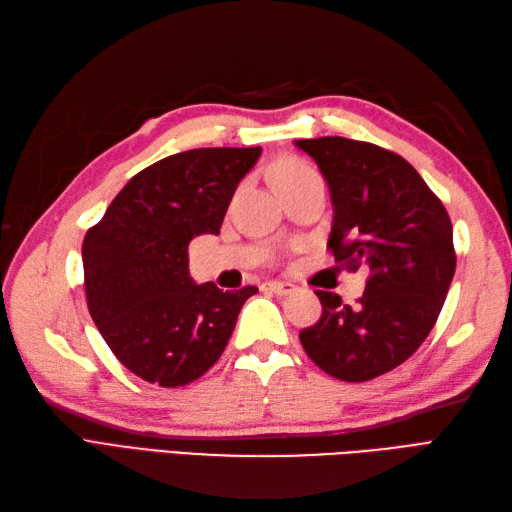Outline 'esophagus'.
Masks as SVG:
<instances>
[{"mask_svg": "<svg viewBox=\"0 0 512 512\" xmlns=\"http://www.w3.org/2000/svg\"><path fill=\"white\" fill-rule=\"evenodd\" d=\"M264 290L275 292V295H279V297H286V295H290L292 290H295V286L288 284V281H266Z\"/></svg>", "mask_w": 512, "mask_h": 512, "instance_id": "esophagus-1", "label": "esophagus"}]
</instances>
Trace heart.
Listing matches in <instances>:
<instances>
[{"instance_id":"b5f03b06","label":"heart","mask_w":512,"mask_h":512,"mask_svg":"<svg viewBox=\"0 0 512 512\" xmlns=\"http://www.w3.org/2000/svg\"><path fill=\"white\" fill-rule=\"evenodd\" d=\"M310 173H317V169H314L310 162L301 158H284L273 167V176L270 178H273V184H275L281 180H295V178L310 176Z\"/></svg>"}]
</instances>
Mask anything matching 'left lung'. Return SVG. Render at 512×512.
I'll use <instances>...</instances> for the list:
<instances>
[{"mask_svg":"<svg viewBox=\"0 0 512 512\" xmlns=\"http://www.w3.org/2000/svg\"><path fill=\"white\" fill-rule=\"evenodd\" d=\"M297 145L330 184L334 262L352 273L369 268L356 306L317 290L321 319L299 339L325 374L365 383L405 363L436 325L458 262L451 217L394 151L343 136Z\"/></svg>","mask_w":512,"mask_h":512,"instance_id":"obj_1","label":"left lung"}]
</instances>
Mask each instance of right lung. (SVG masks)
Returning a JSON list of instances; mask_svg holds the SVG:
<instances>
[{
    "label": "right lung",
    "instance_id": "add662e5",
    "mask_svg": "<svg viewBox=\"0 0 512 512\" xmlns=\"http://www.w3.org/2000/svg\"><path fill=\"white\" fill-rule=\"evenodd\" d=\"M262 147H202L162 158L129 180L83 239L88 310L129 372L184 387L217 363L257 288L193 284L189 244L220 233L239 180Z\"/></svg>",
    "mask_w": 512,
    "mask_h": 512
}]
</instances>
